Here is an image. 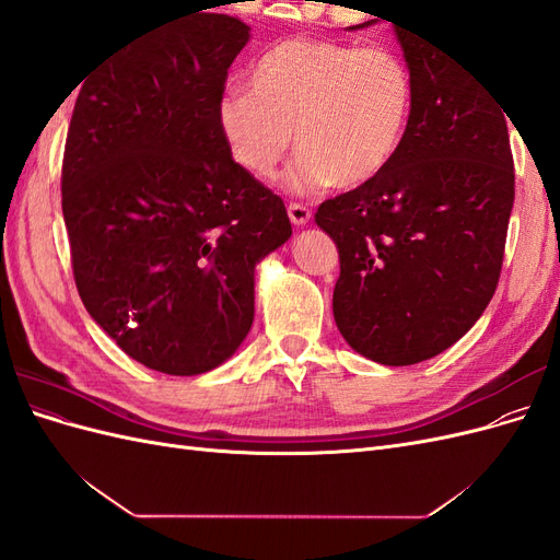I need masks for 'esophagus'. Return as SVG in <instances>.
<instances>
[{
	"label": "esophagus",
	"instance_id": "esophagus-1",
	"mask_svg": "<svg viewBox=\"0 0 560 560\" xmlns=\"http://www.w3.org/2000/svg\"><path fill=\"white\" fill-rule=\"evenodd\" d=\"M287 214H290L294 226H306L311 222V210L303 202H290L287 206Z\"/></svg>",
	"mask_w": 560,
	"mask_h": 560
}]
</instances>
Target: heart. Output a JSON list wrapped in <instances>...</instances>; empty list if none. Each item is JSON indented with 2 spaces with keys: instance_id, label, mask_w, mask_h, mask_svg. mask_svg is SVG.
I'll list each match as a JSON object with an SVG mask.
<instances>
[{
  "instance_id": "heart-1",
  "label": "heart",
  "mask_w": 560,
  "mask_h": 560,
  "mask_svg": "<svg viewBox=\"0 0 560 560\" xmlns=\"http://www.w3.org/2000/svg\"><path fill=\"white\" fill-rule=\"evenodd\" d=\"M413 95V74L395 48L287 39L254 62L249 91L219 97L217 128L252 177H276L296 138L303 154L290 173L294 191L329 182L354 189L395 161Z\"/></svg>"
}]
</instances>
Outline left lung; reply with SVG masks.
I'll return each instance as SVG.
<instances>
[{
  "label": "left lung",
  "mask_w": 560,
  "mask_h": 560,
  "mask_svg": "<svg viewBox=\"0 0 560 560\" xmlns=\"http://www.w3.org/2000/svg\"><path fill=\"white\" fill-rule=\"evenodd\" d=\"M397 39L416 89L401 149L315 212L341 259L336 327L387 366L434 358L481 317L514 206L506 112L444 46L409 27Z\"/></svg>",
  "instance_id": "obj_1"
}]
</instances>
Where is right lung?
<instances>
[{
    "instance_id": "right-lung-1",
    "label": "right lung",
    "mask_w": 560,
    "mask_h": 560,
    "mask_svg": "<svg viewBox=\"0 0 560 560\" xmlns=\"http://www.w3.org/2000/svg\"><path fill=\"white\" fill-rule=\"evenodd\" d=\"M249 27L208 9L116 50L83 81L62 214L83 306L132 360L206 374L254 319V266L292 235L280 196L235 163L217 103Z\"/></svg>"
}]
</instances>
